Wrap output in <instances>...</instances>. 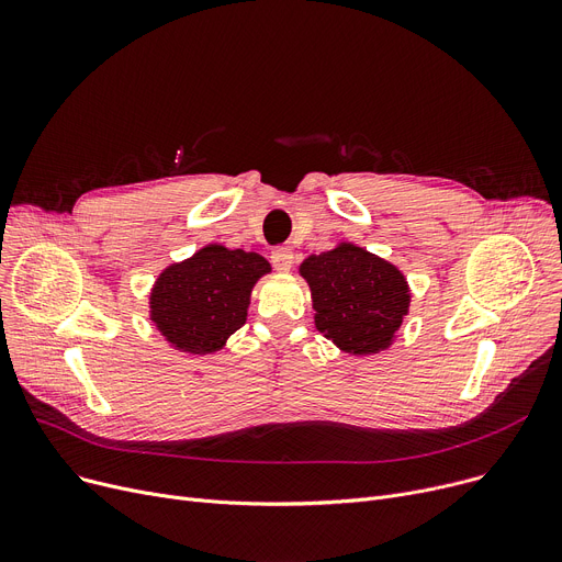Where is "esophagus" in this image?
Instances as JSON below:
<instances>
[{"mask_svg":"<svg viewBox=\"0 0 562 562\" xmlns=\"http://www.w3.org/2000/svg\"><path fill=\"white\" fill-rule=\"evenodd\" d=\"M271 261L276 266V271L280 273H289L291 266H293V252L289 248H278L273 255H271Z\"/></svg>","mask_w":562,"mask_h":562,"instance_id":"esophagus-1","label":"esophagus"}]
</instances>
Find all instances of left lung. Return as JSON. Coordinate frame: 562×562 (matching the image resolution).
I'll list each match as a JSON object with an SVG mask.
<instances>
[{"label": "left lung", "mask_w": 562, "mask_h": 562, "mask_svg": "<svg viewBox=\"0 0 562 562\" xmlns=\"http://www.w3.org/2000/svg\"><path fill=\"white\" fill-rule=\"evenodd\" d=\"M310 284L314 326L348 356H373L394 344L409 314V284L396 263L350 241L299 266Z\"/></svg>", "instance_id": "8db88e82"}]
</instances>
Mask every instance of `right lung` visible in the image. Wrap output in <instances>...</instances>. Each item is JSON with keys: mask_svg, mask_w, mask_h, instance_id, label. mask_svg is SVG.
I'll return each instance as SVG.
<instances>
[{"mask_svg": "<svg viewBox=\"0 0 562 562\" xmlns=\"http://www.w3.org/2000/svg\"><path fill=\"white\" fill-rule=\"evenodd\" d=\"M271 263L257 252L206 244L157 276L150 291V321L170 348L214 356L239 330L250 293Z\"/></svg>", "mask_w": 562, "mask_h": 562, "instance_id": "obj_1", "label": "right lung"}]
</instances>
